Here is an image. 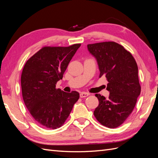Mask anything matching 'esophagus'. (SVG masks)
Here are the masks:
<instances>
[{
  "instance_id": "obj_1",
  "label": "esophagus",
  "mask_w": 158,
  "mask_h": 158,
  "mask_svg": "<svg viewBox=\"0 0 158 158\" xmlns=\"http://www.w3.org/2000/svg\"><path fill=\"white\" fill-rule=\"evenodd\" d=\"M88 95H89V93H87V92H82L80 94V98H85L88 96Z\"/></svg>"
}]
</instances>
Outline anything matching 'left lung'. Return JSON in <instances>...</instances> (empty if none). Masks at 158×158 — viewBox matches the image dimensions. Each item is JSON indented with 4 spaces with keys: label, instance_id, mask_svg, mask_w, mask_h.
I'll list each match as a JSON object with an SVG mask.
<instances>
[{
    "label": "left lung",
    "instance_id": "1",
    "mask_svg": "<svg viewBox=\"0 0 158 158\" xmlns=\"http://www.w3.org/2000/svg\"><path fill=\"white\" fill-rule=\"evenodd\" d=\"M97 59L99 78L106 77L108 99L96 94L99 106L94 114L102 125L114 128L121 125L132 112L141 92L136 62L130 52L114 41L88 44Z\"/></svg>",
    "mask_w": 158,
    "mask_h": 158
}]
</instances>
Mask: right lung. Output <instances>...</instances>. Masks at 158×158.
<instances>
[{"label":"right lung","mask_w":158,"mask_h":158,"mask_svg":"<svg viewBox=\"0 0 158 158\" xmlns=\"http://www.w3.org/2000/svg\"><path fill=\"white\" fill-rule=\"evenodd\" d=\"M42 47L27 60L21 75L23 102L35 121L43 127L56 129L64 125L80 94L56 88L70 60L80 47Z\"/></svg>","instance_id":"obj_1"}]
</instances>
